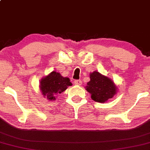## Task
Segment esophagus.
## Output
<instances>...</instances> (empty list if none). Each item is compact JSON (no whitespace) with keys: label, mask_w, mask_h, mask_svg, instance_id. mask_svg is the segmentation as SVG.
I'll list each match as a JSON object with an SVG mask.
<instances>
[{"label":"esophagus","mask_w":150,"mask_h":150,"mask_svg":"<svg viewBox=\"0 0 150 150\" xmlns=\"http://www.w3.org/2000/svg\"><path fill=\"white\" fill-rule=\"evenodd\" d=\"M74 84H76V85H81L82 81L80 80H74Z\"/></svg>","instance_id":"1"}]
</instances>
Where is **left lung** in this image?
I'll return each instance as SVG.
<instances>
[{
	"label": "left lung",
	"mask_w": 150,
	"mask_h": 150,
	"mask_svg": "<svg viewBox=\"0 0 150 150\" xmlns=\"http://www.w3.org/2000/svg\"><path fill=\"white\" fill-rule=\"evenodd\" d=\"M90 79L86 89L91 94L93 100L104 103L116 94V86L109 78L101 75L98 71H93L90 74Z\"/></svg>",
	"instance_id": "8db88e82"
}]
</instances>
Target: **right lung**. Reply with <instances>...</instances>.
I'll list each match as a JSON object with an SVG mask.
<instances>
[{
	"instance_id": "1",
	"label": "right lung",
	"mask_w": 150,
	"mask_h": 150,
	"mask_svg": "<svg viewBox=\"0 0 150 150\" xmlns=\"http://www.w3.org/2000/svg\"><path fill=\"white\" fill-rule=\"evenodd\" d=\"M71 83L69 78H64L53 71L40 81V90L44 97L49 100H55L56 95L67 89Z\"/></svg>"
}]
</instances>
